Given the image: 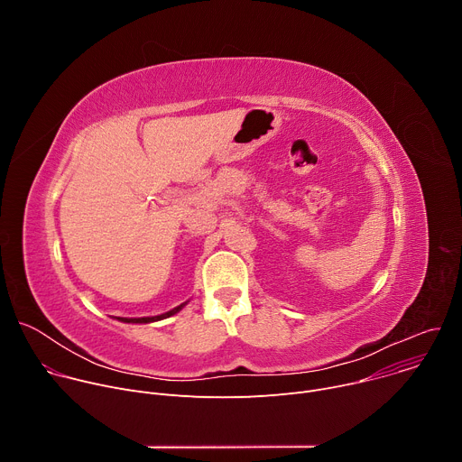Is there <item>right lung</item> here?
I'll return each instance as SVG.
<instances>
[{"label": "right lung", "instance_id": "1", "mask_svg": "<svg viewBox=\"0 0 462 462\" xmlns=\"http://www.w3.org/2000/svg\"><path fill=\"white\" fill-rule=\"evenodd\" d=\"M182 307H184V303L179 305V307H175V309H171V310H168V312H164V314H161V316H152V318H118V319H120V321H125V323H150V321H157V319L170 318V316H173L175 312H179Z\"/></svg>", "mask_w": 462, "mask_h": 462}]
</instances>
